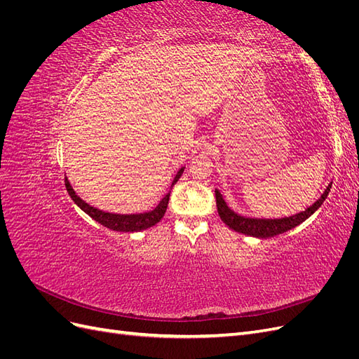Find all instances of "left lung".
Masks as SVG:
<instances>
[{
	"label": "left lung",
	"mask_w": 359,
	"mask_h": 359,
	"mask_svg": "<svg viewBox=\"0 0 359 359\" xmlns=\"http://www.w3.org/2000/svg\"><path fill=\"white\" fill-rule=\"evenodd\" d=\"M332 182L328 184V187L320 194V198L314 202L306 211H301L298 214H293L289 217H283V219H256V217H245L241 214H236L233 210H231L227 203L224 202L222 193L215 189V201H217V211H219L220 219L223 223L233 229L235 232H240L248 236L255 238H271L280 233H285L293 227H297L302 222H306L311 214L316 212L323 201L327 199L328 193L331 190Z\"/></svg>",
	"instance_id": "8db88e82"
}]
</instances>
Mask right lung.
I'll list each match as a JSON object with an SVG mask.
<instances>
[{"label":"right lung","mask_w":359,"mask_h":359,"mask_svg":"<svg viewBox=\"0 0 359 359\" xmlns=\"http://www.w3.org/2000/svg\"><path fill=\"white\" fill-rule=\"evenodd\" d=\"M182 172H184V168H181L177 172L175 178H173V181L170 184V190L173 186H175V182L180 180V177L182 175ZM66 189L70 194V198L74 201V203L78 205L83 212L88 214L95 222H99L100 224L107 227V229L116 231V232H139V231L148 229V227L156 226L163 219V215H165L168 203H169V196H170V191H169L166 196L158 202V205L153 211L139 212V214H115V212H106L99 208H94V206H91L90 203L82 201L78 194H76L73 187L70 186V181L67 178H66Z\"/></svg>","instance_id":"1"}]
</instances>
